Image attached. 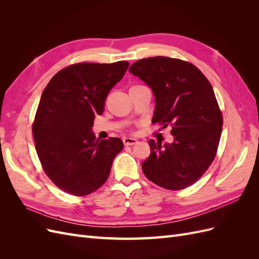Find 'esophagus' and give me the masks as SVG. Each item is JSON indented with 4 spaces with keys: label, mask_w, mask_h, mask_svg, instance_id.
<instances>
[{
    "label": "esophagus",
    "mask_w": 259,
    "mask_h": 259,
    "mask_svg": "<svg viewBox=\"0 0 259 259\" xmlns=\"http://www.w3.org/2000/svg\"><path fill=\"white\" fill-rule=\"evenodd\" d=\"M123 143H124V146H133V145H136L138 142L135 138H124Z\"/></svg>",
    "instance_id": "1"
}]
</instances>
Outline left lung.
Listing matches in <instances>:
<instances>
[{"mask_svg": "<svg viewBox=\"0 0 259 259\" xmlns=\"http://www.w3.org/2000/svg\"><path fill=\"white\" fill-rule=\"evenodd\" d=\"M130 72L150 86L155 98L152 123L171 126V144L149 140L151 153L143 171L168 190L193 185L214 161L223 130V113L210 83L190 62L163 56L144 58Z\"/></svg>", "mask_w": 259, "mask_h": 259, "instance_id": "8db88e82", "label": "left lung"}]
</instances>
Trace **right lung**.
Listing matches in <instances>:
<instances>
[{
	"label": "right lung",
	"instance_id": "obj_1",
	"mask_svg": "<svg viewBox=\"0 0 259 259\" xmlns=\"http://www.w3.org/2000/svg\"><path fill=\"white\" fill-rule=\"evenodd\" d=\"M127 61L79 62L55 74L43 91L32 124L41 165L65 192L83 197L103 186L123 142L99 140L91 132L108 93L126 72Z\"/></svg>",
	"mask_w": 259,
	"mask_h": 259
}]
</instances>
